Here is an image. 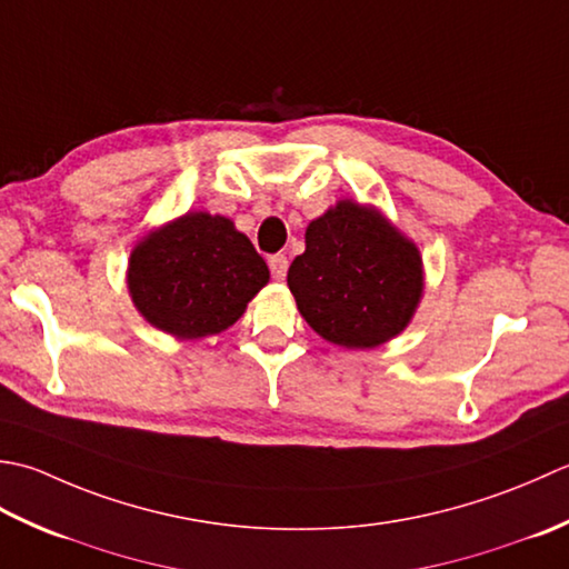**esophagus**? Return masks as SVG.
Returning <instances> with one entry per match:
<instances>
[{
	"label": "esophagus",
	"instance_id": "obj_1",
	"mask_svg": "<svg viewBox=\"0 0 569 569\" xmlns=\"http://www.w3.org/2000/svg\"><path fill=\"white\" fill-rule=\"evenodd\" d=\"M268 264H270V270H272V277H274V280H277V282H282L284 277H287V268H289V260L284 258V254H270Z\"/></svg>",
	"mask_w": 569,
	"mask_h": 569
}]
</instances>
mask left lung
I'll return each mask as SVG.
<instances>
[{"mask_svg":"<svg viewBox=\"0 0 569 569\" xmlns=\"http://www.w3.org/2000/svg\"><path fill=\"white\" fill-rule=\"evenodd\" d=\"M289 264L299 315L341 349H376L408 329L425 295L422 254L380 208L341 199L311 220Z\"/></svg>","mask_w":569,"mask_h":569,"instance_id":"obj_1","label":"left lung"}]
</instances>
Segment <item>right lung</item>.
<instances>
[{
	"label": "right lung",
	"mask_w": 569,
	"mask_h": 569,
	"mask_svg": "<svg viewBox=\"0 0 569 569\" xmlns=\"http://www.w3.org/2000/svg\"><path fill=\"white\" fill-rule=\"evenodd\" d=\"M270 270L226 216L189 211L137 242L127 262L132 305L173 339L216 336L246 315Z\"/></svg>",
	"instance_id": "right-lung-1"
}]
</instances>
